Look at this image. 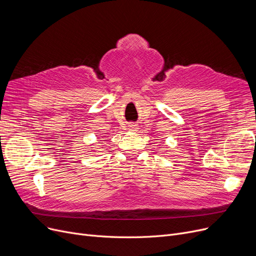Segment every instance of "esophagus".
I'll return each instance as SVG.
<instances>
[{
  "mask_svg": "<svg viewBox=\"0 0 256 256\" xmlns=\"http://www.w3.org/2000/svg\"><path fill=\"white\" fill-rule=\"evenodd\" d=\"M128 130H129L130 132H134V131L138 130V126L134 125V124H130V125L128 126Z\"/></svg>",
  "mask_w": 256,
  "mask_h": 256,
  "instance_id": "34e87169",
  "label": "esophagus"
}]
</instances>
